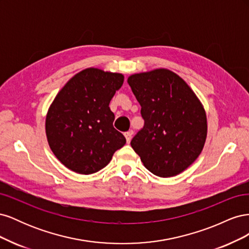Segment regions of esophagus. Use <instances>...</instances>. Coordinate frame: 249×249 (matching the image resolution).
Listing matches in <instances>:
<instances>
[{
  "label": "esophagus",
  "mask_w": 249,
  "mask_h": 249,
  "mask_svg": "<svg viewBox=\"0 0 249 249\" xmlns=\"http://www.w3.org/2000/svg\"><path fill=\"white\" fill-rule=\"evenodd\" d=\"M132 135H133V131H127L124 133V137L126 139V142L130 143L131 142V139H132Z\"/></svg>",
  "instance_id": "esophagus-1"
}]
</instances>
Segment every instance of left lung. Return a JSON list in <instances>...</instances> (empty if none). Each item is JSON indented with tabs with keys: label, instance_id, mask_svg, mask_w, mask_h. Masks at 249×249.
I'll list each match as a JSON object with an SVG mask.
<instances>
[{
	"label": "left lung",
	"instance_id": "8db88e82",
	"mask_svg": "<svg viewBox=\"0 0 249 249\" xmlns=\"http://www.w3.org/2000/svg\"><path fill=\"white\" fill-rule=\"evenodd\" d=\"M141 106L144 126L131 145L155 176L179 175L197 159L205 146V108L189 85L176 72L157 69L127 78Z\"/></svg>",
	"mask_w": 249,
	"mask_h": 249
}]
</instances>
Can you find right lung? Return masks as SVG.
<instances>
[{
  "instance_id": "1",
  "label": "right lung",
  "mask_w": 249,
  "mask_h": 249,
  "mask_svg": "<svg viewBox=\"0 0 249 249\" xmlns=\"http://www.w3.org/2000/svg\"><path fill=\"white\" fill-rule=\"evenodd\" d=\"M124 79L123 73L89 67L74 74L51 104L46 117L49 145L71 171L97 172L125 144L113 126L114 113L109 107Z\"/></svg>"
}]
</instances>
